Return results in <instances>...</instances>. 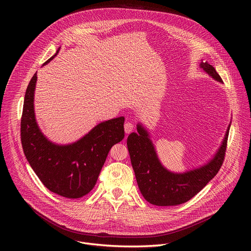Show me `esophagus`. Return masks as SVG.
Masks as SVG:
<instances>
[{
	"label": "esophagus",
	"instance_id": "34e87169",
	"mask_svg": "<svg viewBox=\"0 0 251 251\" xmlns=\"http://www.w3.org/2000/svg\"><path fill=\"white\" fill-rule=\"evenodd\" d=\"M134 129H135V125H134L132 122H126V123L124 124V130H125V132H126L127 134L131 133Z\"/></svg>",
	"mask_w": 251,
	"mask_h": 251
}]
</instances>
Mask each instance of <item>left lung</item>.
Here are the masks:
<instances>
[{"instance_id":"8db88e82","label":"left lung","mask_w":251,"mask_h":251,"mask_svg":"<svg viewBox=\"0 0 251 251\" xmlns=\"http://www.w3.org/2000/svg\"><path fill=\"white\" fill-rule=\"evenodd\" d=\"M201 67L212 78L223 82L214 67L201 62ZM229 127L218 153L206 165L184 174H175L166 170L160 163L154 145L147 131L141 124L138 133H131L127 138V147L138 187L147 201L156 205H177L184 203L201 192L212 180L223 166Z\"/></svg>"}]
</instances>
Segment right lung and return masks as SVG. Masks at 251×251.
<instances>
[{
	"label": "right lung",
	"mask_w": 251,
	"mask_h": 251,
	"mask_svg": "<svg viewBox=\"0 0 251 251\" xmlns=\"http://www.w3.org/2000/svg\"><path fill=\"white\" fill-rule=\"evenodd\" d=\"M35 82L37 74L33 75L25 90L21 119V141L25 156L50 192L68 199L81 198L94 188L112 146L124 138V117L98 124L74 144L55 145L43 135L35 121Z\"/></svg>",
	"instance_id": "obj_1"
}]
</instances>
